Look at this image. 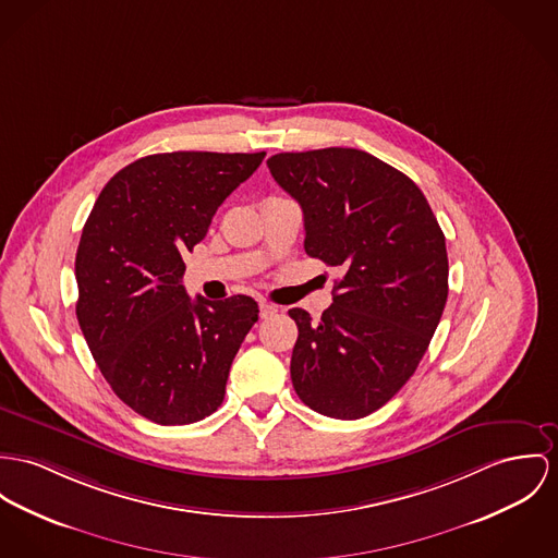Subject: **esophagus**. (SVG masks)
<instances>
[{
  "label": "esophagus",
  "mask_w": 558,
  "mask_h": 558,
  "mask_svg": "<svg viewBox=\"0 0 558 558\" xmlns=\"http://www.w3.org/2000/svg\"><path fill=\"white\" fill-rule=\"evenodd\" d=\"M276 312H278V305L267 303V301H260V303H258V316H260V318H269V316H274Z\"/></svg>",
  "instance_id": "esophagus-1"
}]
</instances>
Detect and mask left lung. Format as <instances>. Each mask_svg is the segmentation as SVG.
<instances>
[{"mask_svg": "<svg viewBox=\"0 0 558 558\" xmlns=\"http://www.w3.org/2000/svg\"><path fill=\"white\" fill-rule=\"evenodd\" d=\"M267 168L303 210L305 253L342 271L318 323L289 310L295 392L318 414L363 418L429 348L448 300L446 238L423 191L365 150L280 153Z\"/></svg>", "mask_w": 558, "mask_h": 558, "instance_id": "left-lung-1", "label": "left lung"}]
</instances>
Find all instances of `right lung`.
<instances>
[{"instance_id":"add662e5","label":"right lung","mask_w":558,"mask_h":558,"mask_svg":"<svg viewBox=\"0 0 558 558\" xmlns=\"http://www.w3.org/2000/svg\"><path fill=\"white\" fill-rule=\"evenodd\" d=\"M265 153H163L114 173L76 253V316L112 390L157 425H191L225 399L257 301L191 300L182 255Z\"/></svg>"}]
</instances>
